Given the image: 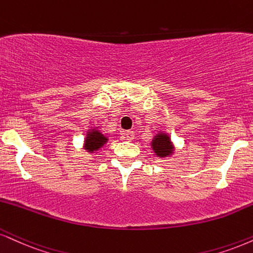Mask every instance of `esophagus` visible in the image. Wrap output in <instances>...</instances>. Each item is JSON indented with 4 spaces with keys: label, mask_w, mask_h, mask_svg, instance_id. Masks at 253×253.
Returning a JSON list of instances; mask_svg holds the SVG:
<instances>
[{
    "label": "esophagus",
    "mask_w": 253,
    "mask_h": 253,
    "mask_svg": "<svg viewBox=\"0 0 253 253\" xmlns=\"http://www.w3.org/2000/svg\"><path fill=\"white\" fill-rule=\"evenodd\" d=\"M123 136L126 141H132V139L135 138V133H133L132 130H127V131L123 133Z\"/></svg>",
    "instance_id": "obj_1"
}]
</instances>
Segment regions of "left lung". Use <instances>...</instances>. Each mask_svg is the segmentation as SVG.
<instances>
[{
	"instance_id": "left-lung-1",
	"label": "left lung",
	"mask_w": 253,
	"mask_h": 253,
	"mask_svg": "<svg viewBox=\"0 0 253 253\" xmlns=\"http://www.w3.org/2000/svg\"><path fill=\"white\" fill-rule=\"evenodd\" d=\"M151 146L155 154L161 158L168 157L173 152V145L167 133H158L157 136H155L151 142Z\"/></svg>"
}]
</instances>
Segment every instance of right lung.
<instances>
[{
  "label": "right lung",
  "instance_id": "right-lung-1",
  "mask_svg": "<svg viewBox=\"0 0 253 253\" xmlns=\"http://www.w3.org/2000/svg\"><path fill=\"white\" fill-rule=\"evenodd\" d=\"M108 142V137H105L101 132V130L92 129L89 130V132L86 133V138L84 141V146H85V150L89 152H93L98 150L99 148H102L105 143Z\"/></svg>",
  "mask_w": 253,
  "mask_h": 253
}]
</instances>
